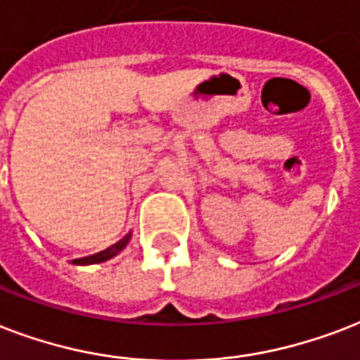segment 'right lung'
<instances>
[{
  "mask_svg": "<svg viewBox=\"0 0 360 360\" xmlns=\"http://www.w3.org/2000/svg\"><path fill=\"white\" fill-rule=\"evenodd\" d=\"M131 240V233H127V235L122 238V240H118L116 244H112L110 248H107V250H103V252L99 253H94V255H88V257H79V259H73L75 264H97V263H105V261H108V259L116 257L122 250H124L127 244H129Z\"/></svg>",
  "mask_w": 360,
  "mask_h": 360,
  "instance_id": "right-lung-1",
  "label": "right lung"
}]
</instances>
